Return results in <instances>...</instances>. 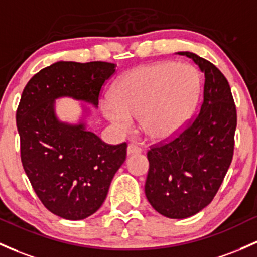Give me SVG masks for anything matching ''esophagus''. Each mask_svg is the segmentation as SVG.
<instances>
[{
  "label": "esophagus",
  "instance_id": "esophagus-1",
  "mask_svg": "<svg viewBox=\"0 0 257 257\" xmlns=\"http://www.w3.org/2000/svg\"><path fill=\"white\" fill-rule=\"evenodd\" d=\"M143 151V149L140 146L135 145V144H129L128 149H126V152L128 155H133V154H140Z\"/></svg>",
  "mask_w": 257,
  "mask_h": 257
}]
</instances>
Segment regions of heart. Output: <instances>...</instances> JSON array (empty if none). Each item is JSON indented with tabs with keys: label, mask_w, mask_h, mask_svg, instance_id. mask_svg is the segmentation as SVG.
<instances>
[{
	"label": "heart",
	"mask_w": 257,
	"mask_h": 257,
	"mask_svg": "<svg viewBox=\"0 0 257 257\" xmlns=\"http://www.w3.org/2000/svg\"><path fill=\"white\" fill-rule=\"evenodd\" d=\"M201 94V78L190 64L159 62L129 70L112 90L103 112L122 131L139 118L150 139L165 140L183 131Z\"/></svg>",
	"instance_id": "b5f03b06"
}]
</instances>
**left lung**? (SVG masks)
Listing matches in <instances>:
<instances>
[{
	"instance_id": "8db88e82",
	"label": "left lung",
	"mask_w": 257,
	"mask_h": 257,
	"mask_svg": "<svg viewBox=\"0 0 257 257\" xmlns=\"http://www.w3.org/2000/svg\"><path fill=\"white\" fill-rule=\"evenodd\" d=\"M205 74L200 111L172 139L150 146L145 195L168 218H187L213 200L234 152L236 108L228 80L215 64L191 52Z\"/></svg>"
}]
</instances>
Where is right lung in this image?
I'll use <instances>...</instances> for the list:
<instances>
[{
  "label": "right lung",
  "mask_w": 257,
  "mask_h": 257,
  "mask_svg": "<svg viewBox=\"0 0 257 257\" xmlns=\"http://www.w3.org/2000/svg\"><path fill=\"white\" fill-rule=\"evenodd\" d=\"M108 62H56L28 81L17 108L21 160L45 207L77 221L105 201L115 172L126 157V143L109 145L85 123H62L55 100L69 96L98 105L102 85L115 72Z\"/></svg>",
  "instance_id": "add662e5"
}]
</instances>
